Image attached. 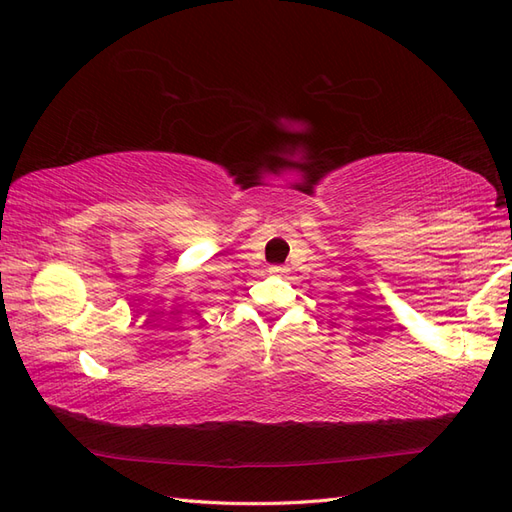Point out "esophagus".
<instances>
[{
	"mask_svg": "<svg viewBox=\"0 0 512 512\" xmlns=\"http://www.w3.org/2000/svg\"><path fill=\"white\" fill-rule=\"evenodd\" d=\"M270 274H277V277H283V274H287V268H283V266H272V268H270Z\"/></svg>",
	"mask_w": 512,
	"mask_h": 512,
	"instance_id": "34e87169",
	"label": "esophagus"
}]
</instances>
